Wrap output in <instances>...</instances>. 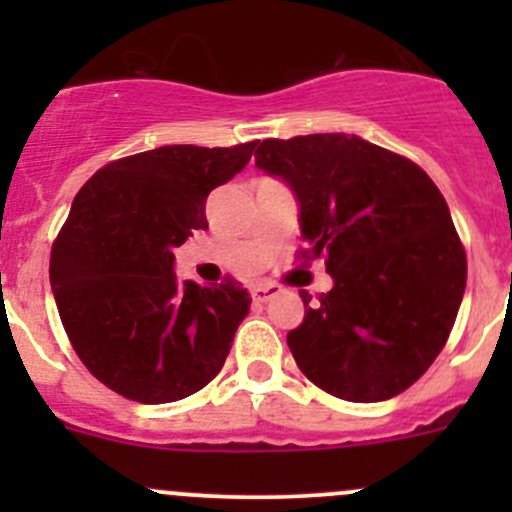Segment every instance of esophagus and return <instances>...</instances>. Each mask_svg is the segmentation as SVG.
<instances>
[{
	"label": "esophagus",
	"mask_w": 512,
	"mask_h": 512,
	"mask_svg": "<svg viewBox=\"0 0 512 512\" xmlns=\"http://www.w3.org/2000/svg\"><path fill=\"white\" fill-rule=\"evenodd\" d=\"M280 292H282V289L277 287V285H252V287H250L252 299H255L257 304L270 302V299H275Z\"/></svg>",
	"instance_id": "1"
}]
</instances>
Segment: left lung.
Listing matches in <instances>:
<instances>
[{
	"mask_svg": "<svg viewBox=\"0 0 512 512\" xmlns=\"http://www.w3.org/2000/svg\"><path fill=\"white\" fill-rule=\"evenodd\" d=\"M255 165L299 205L304 260L327 257L334 287L287 334L312 384L356 404L401 394L446 344L466 292V252L433 180L347 133L267 138Z\"/></svg>",
	"mask_w": 512,
	"mask_h": 512,
	"instance_id": "left-lung-1",
	"label": "left lung"
}]
</instances>
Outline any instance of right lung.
Wrapping results in <instances>:
<instances>
[{
  "label": "right lung",
  "instance_id": "right-lung-1",
  "mask_svg": "<svg viewBox=\"0 0 512 512\" xmlns=\"http://www.w3.org/2000/svg\"><path fill=\"white\" fill-rule=\"evenodd\" d=\"M255 146L153 148L103 165L74 198L51 247V292L74 352L116 394L168 404L223 369L252 299L230 277L180 282L175 247L208 227L210 190Z\"/></svg>",
  "mask_w": 512,
  "mask_h": 512
}]
</instances>
